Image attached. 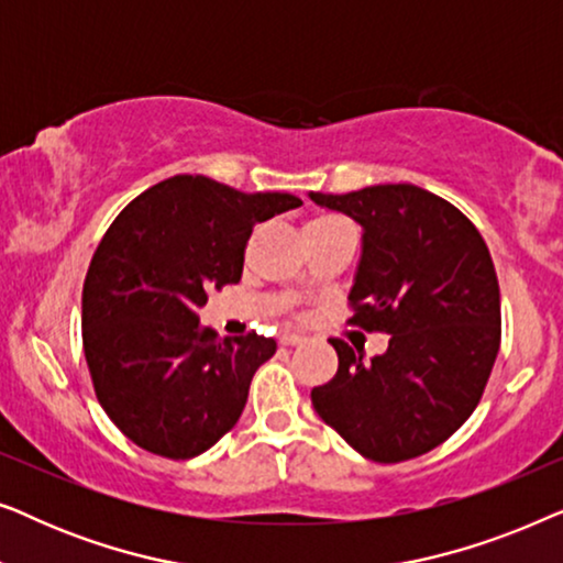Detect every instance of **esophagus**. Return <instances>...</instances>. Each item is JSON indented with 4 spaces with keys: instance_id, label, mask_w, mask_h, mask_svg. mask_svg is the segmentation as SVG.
Listing matches in <instances>:
<instances>
[{
    "instance_id": "1",
    "label": "esophagus",
    "mask_w": 563,
    "mask_h": 563,
    "mask_svg": "<svg viewBox=\"0 0 563 563\" xmlns=\"http://www.w3.org/2000/svg\"><path fill=\"white\" fill-rule=\"evenodd\" d=\"M307 338L305 335H299V333H284L282 335V345H299V343H305Z\"/></svg>"
}]
</instances>
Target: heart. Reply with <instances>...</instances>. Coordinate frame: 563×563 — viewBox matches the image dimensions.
<instances>
[{
	"mask_svg": "<svg viewBox=\"0 0 563 563\" xmlns=\"http://www.w3.org/2000/svg\"><path fill=\"white\" fill-rule=\"evenodd\" d=\"M335 222H343L341 218H333V214H322V218H314V220H310L305 225V230H310V228H325V225H335Z\"/></svg>",
	"mask_w": 563,
	"mask_h": 563,
	"instance_id": "obj_1",
	"label": "heart"
}]
</instances>
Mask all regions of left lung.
<instances>
[{"mask_svg":"<svg viewBox=\"0 0 563 563\" xmlns=\"http://www.w3.org/2000/svg\"><path fill=\"white\" fill-rule=\"evenodd\" d=\"M310 199L361 225L351 322L389 333L372 361L330 338L338 372L312 389L314 410L361 456H422L464 426L495 366L499 284L487 243L466 214L415 184Z\"/></svg>","mask_w":563,"mask_h":563,"instance_id":"8db88e82","label":"left lung"}]
</instances>
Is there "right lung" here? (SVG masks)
Masks as SVG:
<instances>
[{"mask_svg": "<svg viewBox=\"0 0 563 563\" xmlns=\"http://www.w3.org/2000/svg\"><path fill=\"white\" fill-rule=\"evenodd\" d=\"M302 205L199 174L145 189L107 230L81 295V335L99 405L141 449L195 459L241 418L274 338L199 325L207 291L238 284L256 222Z\"/></svg>", "mask_w": 563, "mask_h": 563, "instance_id": "right-lung-1", "label": "right lung"}]
</instances>
